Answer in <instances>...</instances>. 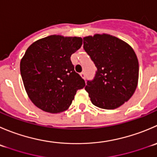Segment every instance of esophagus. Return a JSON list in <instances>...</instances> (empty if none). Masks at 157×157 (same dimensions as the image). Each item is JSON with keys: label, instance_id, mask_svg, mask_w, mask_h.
I'll return each instance as SVG.
<instances>
[{"label": "esophagus", "instance_id": "esophagus-1", "mask_svg": "<svg viewBox=\"0 0 157 157\" xmlns=\"http://www.w3.org/2000/svg\"><path fill=\"white\" fill-rule=\"evenodd\" d=\"M80 77H81L83 79H84V80H85V79H86V77H85V74L83 72L80 73Z\"/></svg>", "mask_w": 157, "mask_h": 157}]
</instances>
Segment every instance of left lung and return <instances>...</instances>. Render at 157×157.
<instances>
[{
    "instance_id": "obj_1",
    "label": "left lung",
    "mask_w": 157,
    "mask_h": 157,
    "mask_svg": "<svg viewBox=\"0 0 157 157\" xmlns=\"http://www.w3.org/2000/svg\"><path fill=\"white\" fill-rule=\"evenodd\" d=\"M83 48L97 68L94 79L85 86L93 104L113 109L128 101L139 78V63L133 48L107 33L83 37Z\"/></svg>"
}]
</instances>
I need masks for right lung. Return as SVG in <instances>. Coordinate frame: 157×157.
Masks as SVG:
<instances>
[{
	"instance_id": "obj_1",
	"label": "right lung",
	"mask_w": 157,
	"mask_h": 157,
	"mask_svg": "<svg viewBox=\"0 0 157 157\" xmlns=\"http://www.w3.org/2000/svg\"><path fill=\"white\" fill-rule=\"evenodd\" d=\"M82 41L79 36L51 35L27 48L20 70L26 92L36 107L51 113L63 112L84 87V80L71 60Z\"/></svg>"
}]
</instances>
